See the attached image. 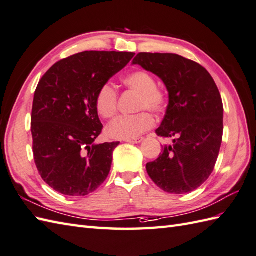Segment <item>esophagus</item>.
I'll list each match as a JSON object with an SVG mask.
<instances>
[{
  "label": "esophagus",
  "mask_w": 256,
  "mask_h": 256,
  "mask_svg": "<svg viewBox=\"0 0 256 256\" xmlns=\"http://www.w3.org/2000/svg\"><path fill=\"white\" fill-rule=\"evenodd\" d=\"M142 140V138H133V140H126L124 142H130V144H140Z\"/></svg>",
  "instance_id": "obj_1"
}]
</instances>
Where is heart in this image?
Returning <instances> with one entry per match:
<instances>
[{
  "label": "heart",
  "mask_w": 256,
  "mask_h": 256,
  "mask_svg": "<svg viewBox=\"0 0 256 256\" xmlns=\"http://www.w3.org/2000/svg\"><path fill=\"white\" fill-rule=\"evenodd\" d=\"M123 85L128 90L138 94L136 110L142 111L134 116L116 118L106 126V135L116 140H133L138 138L155 126V118L150 112L162 114L167 106V94L157 87L156 80L146 70H138L122 78ZM94 106L98 114L104 118H112L118 111V92L109 82L101 86L94 97Z\"/></svg>",
  "instance_id": "b5f03b06"
}]
</instances>
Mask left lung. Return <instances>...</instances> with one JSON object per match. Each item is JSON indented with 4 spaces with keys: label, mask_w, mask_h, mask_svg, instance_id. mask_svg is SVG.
Masks as SVG:
<instances>
[{
    "label": "left lung",
    "mask_w": 256,
    "mask_h": 256,
    "mask_svg": "<svg viewBox=\"0 0 256 256\" xmlns=\"http://www.w3.org/2000/svg\"><path fill=\"white\" fill-rule=\"evenodd\" d=\"M162 78L169 104L156 134L174 138L146 164L150 179L164 192L186 194L200 188L215 168L224 132V106L210 74L200 64L174 53L140 52L134 58Z\"/></svg>",
    "instance_id": "8db88e82"
}]
</instances>
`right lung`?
<instances>
[{
  "label": "right lung",
  "mask_w": 256,
  "mask_h": 256,
  "mask_svg": "<svg viewBox=\"0 0 256 256\" xmlns=\"http://www.w3.org/2000/svg\"><path fill=\"white\" fill-rule=\"evenodd\" d=\"M135 53L85 51L56 62L36 88L32 152L42 180L68 196L92 193L108 176L118 142L94 144L102 130L94 97Z\"/></svg>",
  "instance_id": "add662e5"
}]
</instances>
